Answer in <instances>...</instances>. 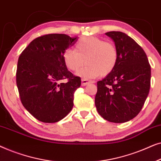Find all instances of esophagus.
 <instances>
[{"mask_svg":"<svg viewBox=\"0 0 161 161\" xmlns=\"http://www.w3.org/2000/svg\"><path fill=\"white\" fill-rule=\"evenodd\" d=\"M90 83H93V81L88 80L87 79H85V78H82V80H81V84H82V86H86Z\"/></svg>","mask_w":161,"mask_h":161,"instance_id":"1","label":"esophagus"}]
</instances>
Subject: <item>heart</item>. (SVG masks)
I'll use <instances>...</instances> for the list:
<instances>
[{
	"instance_id": "heart-1",
	"label": "heart",
	"mask_w": 161,
	"mask_h": 161,
	"mask_svg": "<svg viewBox=\"0 0 161 161\" xmlns=\"http://www.w3.org/2000/svg\"><path fill=\"white\" fill-rule=\"evenodd\" d=\"M119 60L117 47L111 42L104 41L97 36H83L75 46V50L67 49L63 54L64 65L69 71L77 72L78 75L94 78L105 77L115 69Z\"/></svg>"
}]
</instances>
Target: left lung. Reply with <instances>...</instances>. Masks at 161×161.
Instances as JSON below:
<instances>
[{"mask_svg":"<svg viewBox=\"0 0 161 161\" xmlns=\"http://www.w3.org/2000/svg\"><path fill=\"white\" fill-rule=\"evenodd\" d=\"M119 51L114 71L97 83L95 106L105 120L123 123L139 114L150 89L151 67L144 50L120 31L105 33Z\"/></svg>","mask_w":161,"mask_h":161,"instance_id":"1","label":"left lung"}]
</instances>
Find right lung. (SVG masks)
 <instances>
[{
	"label": "right lung",
	"instance_id": "add662e5",
	"mask_svg": "<svg viewBox=\"0 0 161 161\" xmlns=\"http://www.w3.org/2000/svg\"><path fill=\"white\" fill-rule=\"evenodd\" d=\"M78 39L64 34H45L31 42L19 55L16 72L19 98L40 122H58L73 107L74 93L81 80L66 67L63 54Z\"/></svg>",
	"mask_w": 161,
	"mask_h": 161
}]
</instances>
